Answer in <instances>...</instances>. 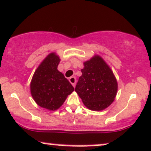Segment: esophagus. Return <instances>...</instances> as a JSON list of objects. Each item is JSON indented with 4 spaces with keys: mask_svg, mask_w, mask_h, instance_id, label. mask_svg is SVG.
I'll return each instance as SVG.
<instances>
[{
    "mask_svg": "<svg viewBox=\"0 0 151 151\" xmlns=\"http://www.w3.org/2000/svg\"><path fill=\"white\" fill-rule=\"evenodd\" d=\"M69 81H70V83H71L73 86L75 87L76 83V78L75 77H73H73H70V78H69Z\"/></svg>",
    "mask_w": 151,
    "mask_h": 151,
    "instance_id": "34e87169",
    "label": "esophagus"
}]
</instances>
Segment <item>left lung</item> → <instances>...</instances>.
<instances>
[{
	"instance_id": "left-lung-1",
	"label": "left lung",
	"mask_w": 151,
	"mask_h": 151,
	"mask_svg": "<svg viewBox=\"0 0 151 151\" xmlns=\"http://www.w3.org/2000/svg\"><path fill=\"white\" fill-rule=\"evenodd\" d=\"M82 76L79 78L75 91L86 107L101 111L114 102L118 84L112 70L104 59L95 55L83 63Z\"/></svg>"
}]
</instances>
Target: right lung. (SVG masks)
<instances>
[{
    "mask_svg": "<svg viewBox=\"0 0 151 151\" xmlns=\"http://www.w3.org/2000/svg\"><path fill=\"white\" fill-rule=\"evenodd\" d=\"M61 59L56 53H51L42 61L34 73L30 92L35 102L49 110L59 108L74 88L58 70Z\"/></svg>",
    "mask_w": 151,
    "mask_h": 151,
    "instance_id": "1",
    "label": "right lung"
}]
</instances>
